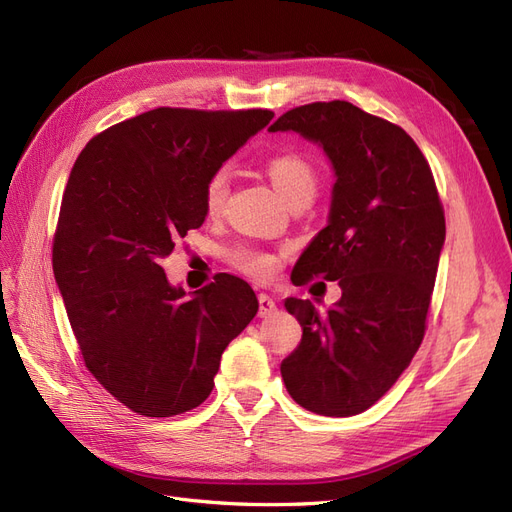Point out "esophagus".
<instances>
[{
	"label": "esophagus",
	"instance_id": "esophagus-1",
	"mask_svg": "<svg viewBox=\"0 0 512 512\" xmlns=\"http://www.w3.org/2000/svg\"><path fill=\"white\" fill-rule=\"evenodd\" d=\"M258 316L260 318H269L275 309H277V305H275V301L269 297V294H265V292H260L258 294Z\"/></svg>",
	"mask_w": 512,
	"mask_h": 512
}]
</instances>
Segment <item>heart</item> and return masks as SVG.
Returning <instances> with one entry per match:
<instances>
[{
  "label": "heart",
  "instance_id": "b5f03b06",
  "mask_svg": "<svg viewBox=\"0 0 512 512\" xmlns=\"http://www.w3.org/2000/svg\"><path fill=\"white\" fill-rule=\"evenodd\" d=\"M267 175L277 194H280L286 203H292V200L303 196H314L316 192V173L312 164L303 160L301 156H294V153H282V156L271 158L267 162ZM228 188V170H215L205 185V205L209 213H218L224 207ZM232 262L245 273L256 277H269L275 271V258L271 254L247 250V247H239V250L232 252Z\"/></svg>",
  "mask_w": 512,
  "mask_h": 512
}]
</instances>
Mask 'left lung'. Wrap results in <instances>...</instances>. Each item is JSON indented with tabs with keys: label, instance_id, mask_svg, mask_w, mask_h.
I'll return each instance as SVG.
<instances>
[{
	"label": "left lung",
	"instance_id": "obj_1",
	"mask_svg": "<svg viewBox=\"0 0 512 512\" xmlns=\"http://www.w3.org/2000/svg\"><path fill=\"white\" fill-rule=\"evenodd\" d=\"M269 132H297L331 160L329 222L290 277L342 288L327 312L286 299L303 337L282 361V378L309 412L359 414L391 389L423 342L446 237L436 181L404 130L344 100L292 108Z\"/></svg>",
	"mask_w": 512,
	"mask_h": 512
}]
</instances>
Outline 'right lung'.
I'll use <instances>...</instances> for the list:
<instances>
[{"mask_svg":"<svg viewBox=\"0 0 512 512\" xmlns=\"http://www.w3.org/2000/svg\"><path fill=\"white\" fill-rule=\"evenodd\" d=\"M273 119L265 108H153L91 138L61 198L53 273L85 367L143 416H175L213 391L226 346L258 312L220 273L185 297L162 258L207 218L205 185Z\"/></svg>","mask_w":512,"mask_h":512,"instance_id":"1","label":"right lung"}]
</instances>
